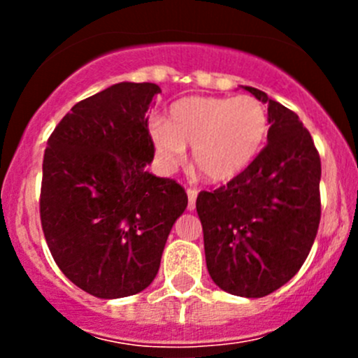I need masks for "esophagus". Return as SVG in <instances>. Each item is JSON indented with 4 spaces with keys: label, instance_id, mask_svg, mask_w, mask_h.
I'll return each instance as SVG.
<instances>
[{
    "label": "esophagus",
    "instance_id": "esophagus-1",
    "mask_svg": "<svg viewBox=\"0 0 358 358\" xmlns=\"http://www.w3.org/2000/svg\"><path fill=\"white\" fill-rule=\"evenodd\" d=\"M187 196H189V206H187V208H189L190 211H194V209H196L197 189H187Z\"/></svg>",
    "mask_w": 358,
    "mask_h": 358
}]
</instances>
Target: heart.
Listing matches in <instances>:
<instances>
[{"label": "heart", "instance_id": "heart-1", "mask_svg": "<svg viewBox=\"0 0 358 358\" xmlns=\"http://www.w3.org/2000/svg\"><path fill=\"white\" fill-rule=\"evenodd\" d=\"M268 135L265 106L251 95L187 96L171 106L166 124L152 128L159 157L182 162L185 147L194 168L209 182L234 178L258 156Z\"/></svg>", "mask_w": 358, "mask_h": 358}]
</instances>
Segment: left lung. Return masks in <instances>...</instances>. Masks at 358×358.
<instances>
[{"instance_id":"1","label":"left lung","mask_w":358,"mask_h":358,"mask_svg":"<svg viewBox=\"0 0 358 358\" xmlns=\"http://www.w3.org/2000/svg\"><path fill=\"white\" fill-rule=\"evenodd\" d=\"M268 103V143L227 185L201 190L196 208L206 265L223 291L263 298L301 268L320 223V156L296 112Z\"/></svg>"}]
</instances>
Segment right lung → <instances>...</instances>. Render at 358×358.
I'll use <instances>...</instances> for the list:
<instances>
[{
	"mask_svg": "<svg viewBox=\"0 0 358 358\" xmlns=\"http://www.w3.org/2000/svg\"><path fill=\"white\" fill-rule=\"evenodd\" d=\"M154 83H117L76 103L43 157L39 216L64 275L96 298L143 291L161 265L173 223L187 208L176 180L145 171L154 159Z\"/></svg>",
	"mask_w": 358,
	"mask_h": 358,
	"instance_id": "right-lung-1",
	"label": "right lung"
}]
</instances>
